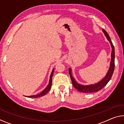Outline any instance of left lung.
Returning a JSON list of instances; mask_svg holds the SVG:
<instances>
[{
	"instance_id": "8db88e82",
	"label": "left lung",
	"mask_w": 124,
	"mask_h": 124,
	"mask_svg": "<svg viewBox=\"0 0 124 124\" xmlns=\"http://www.w3.org/2000/svg\"><path fill=\"white\" fill-rule=\"evenodd\" d=\"M102 32L104 33L105 36L106 37L108 41L110 42L111 46L112 48V52H111V61L110 62V66L109 68V70L107 73L106 75L103 78L102 80L100 81L97 84L94 85H87V86H84L82 85L78 84V83L76 82L73 77L71 75V69L69 68V73L70 76L71 77L72 83L73 86H74L76 89H77L78 91L84 92V93H92V92H95L100 91V90L102 89V88L106 85L109 82L111 78L112 74L114 73V68H115V49H114V47L113 44H112L111 40L109 36H108V33L105 29H102Z\"/></svg>"
}]
</instances>
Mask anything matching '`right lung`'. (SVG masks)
<instances>
[{
  "mask_svg": "<svg viewBox=\"0 0 124 124\" xmlns=\"http://www.w3.org/2000/svg\"><path fill=\"white\" fill-rule=\"evenodd\" d=\"M53 72H54V69H53L52 72L51 76H50V78H49V84L48 85V86L46 87V88L44 89L43 91H42L41 93H40L39 94H38V95H33V96H27L28 97H30V98H37V97H39L41 96H43L45 95L46 93H47L48 91L50 90L51 87L52 86V76H53Z\"/></svg>",
  "mask_w": 124,
  "mask_h": 124,
  "instance_id": "obj_1",
  "label": "right lung"
}]
</instances>
